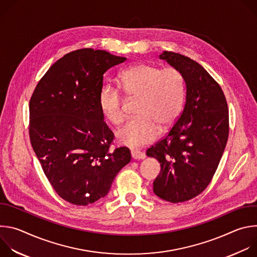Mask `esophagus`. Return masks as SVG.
Segmentation results:
<instances>
[{"instance_id": "34e87169", "label": "esophagus", "mask_w": 257, "mask_h": 257, "mask_svg": "<svg viewBox=\"0 0 257 257\" xmlns=\"http://www.w3.org/2000/svg\"><path fill=\"white\" fill-rule=\"evenodd\" d=\"M131 156H132L133 160H144L145 159V154L140 151H132Z\"/></svg>"}]
</instances>
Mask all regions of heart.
Listing matches in <instances>:
<instances>
[{"label":"heart","instance_id":"b5f03b06","mask_svg":"<svg viewBox=\"0 0 257 257\" xmlns=\"http://www.w3.org/2000/svg\"><path fill=\"white\" fill-rule=\"evenodd\" d=\"M125 93L139 99L137 118L127 121L117 131L119 143L137 148L154 141L159 132L171 128L178 120L185 99L186 83L181 71L170 67L161 69L151 64H137L125 70L120 77ZM125 100L122 91L111 84L98 93V106L102 116L114 125L124 119Z\"/></svg>","mask_w":257,"mask_h":257}]
</instances>
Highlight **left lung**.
<instances>
[{"label":"left lung","instance_id":"1","mask_svg":"<svg viewBox=\"0 0 257 257\" xmlns=\"http://www.w3.org/2000/svg\"><path fill=\"white\" fill-rule=\"evenodd\" d=\"M160 59L184 76L186 102L168 135L146 156L161 164L154 181L155 194L177 203L197 196L209 184L227 144L229 111L222 88L201 65L167 51Z\"/></svg>","mask_w":257,"mask_h":257}]
</instances>
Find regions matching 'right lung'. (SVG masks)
I'll list each match as a JSON object with an SVG mask.
<instances>
[{
	"label": "right lung",
	"instance_id": "add662e5",
	"mask_svg": "<svg viewBox=\"0 0 257 257\" xmlns=\"http://www.w3.org/2000/svg\"><path fill=\"white\" fill-rule=\"evenodd\" d=\"M125 61L100 50L71 52L48 70L30 98L32 149L55 191L72 204L104 197L131 161L127 148L109 151L114 134L98 106L103 74Z\"/></svg>",
	"mask_w": 257,
	"mask_h": 257
}]
</instances>
